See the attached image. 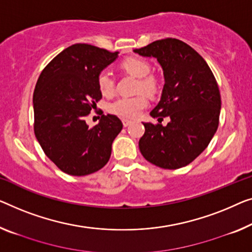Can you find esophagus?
Here are the masks:
<instances>
[{
    "label": "esophagus",
    "mask_w": 252,
    "mask_h": 252,
    "mask_svg": "<svg viewBox=\"0 0 252 252\" xmlns=\"http://www.w3.org/2000/svg\"><path fill=\"white\" fill-rule=\"evenodd\" d=\"M122 123H123V126H129L131 125V121H130V120L123 119V120H122Z\"/></svg>",
    "instance_id": "1"
}]
</instances>
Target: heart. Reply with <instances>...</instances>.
I'll list each match as a JSON object with an SVG mask.
<instances>
[{
    "instance_id": "1",
    "label": "heart",
    "mask_w": 252,
    "mask_h": 252,
    "mask_svg": "<svg viewBox=\"0 0 252 252\" xmlns=\"http://www.w3.org/2000/svg\"><path fill=\"white\" fill-rule=\"evenodd\" d=\"M120 67L131 76L137 77V92H144L149 95H155L159 89L158 79L149 74L150 64L146 60L136 56H130L120 63ZM99 92L104 96H112L114 94V80L107 72H100L97 78ZM148 98L145 94H139L133 97H123L110 104L108 111L122 119H136L147 107Z\"/></svg>"
}]
</instances>
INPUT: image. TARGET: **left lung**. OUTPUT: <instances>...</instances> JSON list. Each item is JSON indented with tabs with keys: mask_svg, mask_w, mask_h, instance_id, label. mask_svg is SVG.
Returning <instances> with one entry per match:
<instances>
[{
	"mask_svg": "<svg viewBox=\"0 0 252 252\" xmlns=\"http://www.w3.org/2000/svg\"><path fill=\"white\" fill-rule=\"evenodd\" d=\"M134 52L154 56L162 65V98L150 115L159 123H144L139 140L142 156L156 166L176 170L204 152L220 122V94L212 70L192 47L176 38H164ZM170 117L167 126H161Z\"/></svg>",
	"mask_w": 252,
	"mask_h": 252,
	"instance_id": "left-lung-1",
	"label": "left lung"
}]
</instances>
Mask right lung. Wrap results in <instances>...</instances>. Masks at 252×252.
<instances>
[{
	"label": "right lung",
	"mask_w": 252,
	"mask_h": 252,
	"mask_svg": "<svg viewBox=\"0 0 252 252\" xmlns=\"http://www.w3.org/2000/svg\"><path fill=\"white\" fill-rule=\"evenodd\" d=\"M118 58L88 44L71 45L44 67L33 90V131L46 156L66 174L82 176L104 167L122 130L116 115H102L89 127L86 118L102 98L97 78Z\"/></svg>",
	"instance_id": "right-lung-1"
}]
</instances>
